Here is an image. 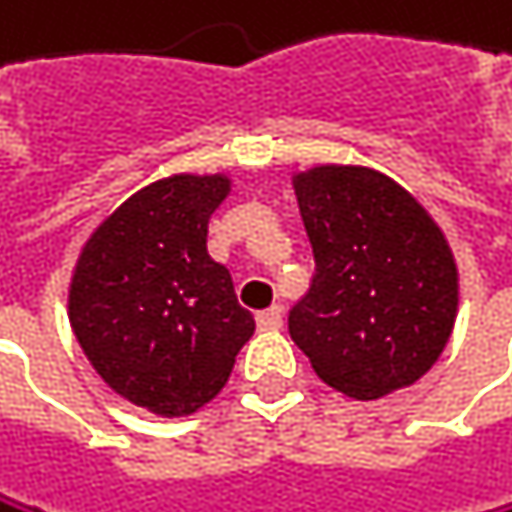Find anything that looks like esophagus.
<instances>
[{"label": "esophagus", "instance_id": "esophagus-1", "mask_svg": "<svg viewBox=\"0 0 512 512\" xmlns=\"http://www.w3.org/2000/svg\"><path fill=\"white\" fill-rule=\"evenodd\" d=\"M256 323H259V329H265V332L280 329V326H284V308H280V305H271V308L259 311V314H256Z\"/></svg>", "mask_w": 512, "mask_h": 512}]
</instances>
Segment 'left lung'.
<instances>
[{
  "label": "left lung",
  "instance_id": "8db88e82",
  "mask_svg": "<svg viewBox=\"0 0 512 512\" xmlns=\"http://www.w3.org/2000/svg\"><path fill=\"white\" fill-rule=\"evenodd\" d=\"M317 274L290 336L329 388L381 400L440 360L458 314L443 228L391 176L360 164L293 173Z\"/></svg>",
  "mask_w": 512,
  "mask_h": 512
}]
</instances>
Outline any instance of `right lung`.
Masks as SVG:
<instances>
[{
  "mask_svg": "<svg viewBox=\"0 0 512 512\" xmlns=\"http://www.w3.org/2000/svg\"><path fill=\"white\" fill-rule=\"evenodd\" d=\"M232 192L225 173H173L115 207L69 280V326L127 403L180 418L232 375L256 320L207 253V222Z\"/></svg>",
  "mask_w": 512,
  "mask_h": 512,
  "instance_id": "add662e5",
  "label": "right lung"
}]
</instances>
